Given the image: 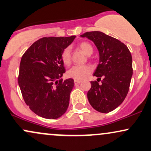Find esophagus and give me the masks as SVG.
I'll return each mask as SVG.
<instances>
[{"label":"esophagus","mask_w":151,"mask_h":151,"mask_svg":"<svg viewBox=\"0 0 151 151\" xmlns=\"http://www.w3.org/2000/svg\"><path fill=\"white\" fill-rule=\"evenodd\" d=\"M81 81H78V80H75V81H74V84H75V85L80 84V83H81Z\"/></svg>","instance_id":"obj_1"}]
</instances>
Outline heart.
<instances>
[{
    "instance_id": "1",
    "label": "heart",
    "mask_w": 151,
    "mask_h": 151,
    "mask_svg": "<svg viewBox=\"0 0 151 151\" xmlns=\"http://www.w3.org/2000/svg\"><path fill=\"white\" fill-rule=\"evenodd\" d=\"M78 47L82 49V51L88 56H90L93 53V46L88 42H82L78 44ZM62 62L65 65H68L70 63L71 56H70V47H67L61 53ZM93 71V68L90 65H73L67 71V76L78 81L85 79L88 76H89Z\"/></svg>"
}]
</instances>
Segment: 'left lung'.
<instances>
[{"instance_id":"left-lung-1","label":"left lung","mask_w":151,"mask_h":151,"mask_svg":"<svg viewBox=\"0 0 151 151\" xmlns=\"http://www.w3.org/2000/svg\"><path fill=\"white\" fill-rule=\"evenodd\" d=\"M81 37L93 41L100 53V63L93 74L98 79L90 82L88 101L97 111L110 112L128 94L133 74L132 54L123 42L102 32H88Z\"/></svg>"}]
</instances>
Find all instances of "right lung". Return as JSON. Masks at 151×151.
I'll return each mask as SVG.
<instances>
[{"label": "right lung", "instance_id": "right-lung-1", "mask_svg": "<svg viewBox=\"0 0 151 151\" xmlns=\"http://www.w3.org/2000/svg\"><path fill=\"white\" fill-rule=\"evenodd\" d=\"M75 37H43L22 55L18 84L26 104L38 116L55 119L68 109L74 81L57 80L65 72L62 51Z\"/></svg>", "mask_w": 151, "mask_h": 151}]
</instances>
